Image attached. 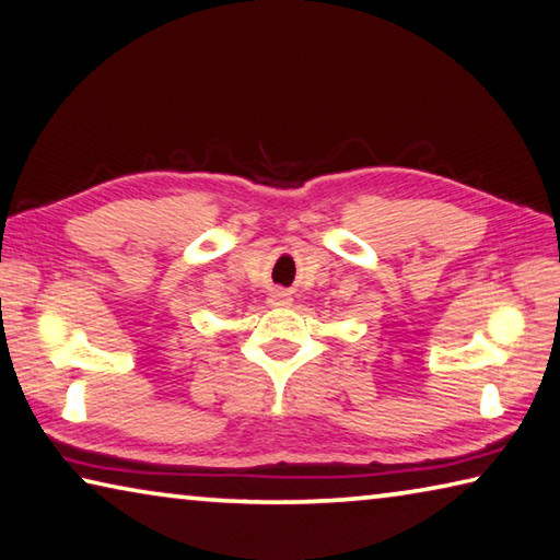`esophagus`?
Returning a JSON list of instances; mask_svg holds the SVG:
<instances>
[{
	"mask_svg": "<svg viewBox=\"0 0 560 560\" xmlns=\"http://www.w3.org/2000/svg\"><path fill=\"white\" fill-rule=\"evenodd\" d=\"M281 301H287V296H283V293H281Z\"/></svg>",
	"mask_w": 560,
	"mask_h": 560,
	"instance_id": "esophagus-1",
	"label": "esophagus"
}]
</instances>
